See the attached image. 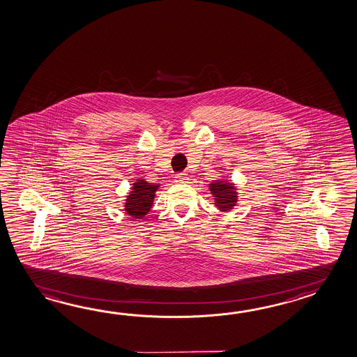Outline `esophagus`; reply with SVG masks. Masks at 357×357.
<instances>
[{
	"mask_svg": "<svg viewBox=\"0 0 357 357\" xmlns=\"http://www.w3.org/2000/svg\"><path fill=\"white\" fill-rule=\"evenodd\" d=\"M187 181H188V175L185 174V173L175 175V182L185 183Z\"/></svg>",
	"mask_w": 357,
	"mask_h": 357,
	"instance_id": "obj_1",
	"label": "esophagus"
}]
</instances>
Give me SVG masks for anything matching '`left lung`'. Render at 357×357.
Returning <instances> with one entry per match:
<instances>
[{
  "label": "left lung",
  "instance_id": "1",
  "mask_svg": "<svg viewBox=\"0 0 357 357\" xmlns=\"http://www.w3.org/2000/svg\"><path fill=\"white\" fill-rule=\"evenodd\" d=\"M208 190L213 197V204L220 211L227 212L233 210L238 204V188L230 179L221 178L208 184Z\"/></svg>",
  "mask_w": 357,
  "mask_h": 357
}]
</instances>
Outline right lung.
<instances>
[{
    "instance_id": "add662e5",
    "label": "right lung",
    "mask_w": 357,
    "mask_h": 357,
    "mask_svg": "<svg viewBox=\"0 0 357 357\" xmlns=\"http://www.w3.org/2000/svg\"><path fill=\"white\" fill-rule=\"evenodd\" d=\"M160 184L146 182L145 179H137L132 183L131 190L126 196L123 211L133 218H144L153 208L155 193Z\"/></svg>"
}]
</instances>
